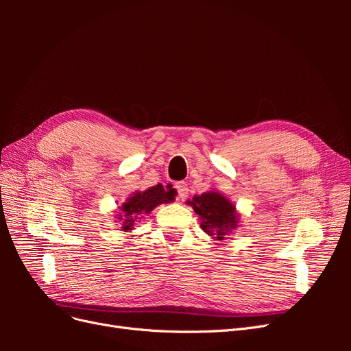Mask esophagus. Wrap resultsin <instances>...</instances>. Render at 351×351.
I'll return each instance as SVG.
<instances>
[{"label": "esophagus", "mask_w": 351, "mask_h": 351, "mask_svg": "<svg viewBox=\"0 0 351 351\" xmlns=\"http://www.w3.org/2000/svg\"><path fill=\"white\" fill-rule=\"evenodd\" d=\"M176 189H177V193H178V200H186L187 196H189V187L184 182H178L176 183Z\"/></svg>", "instance_id": "34e87169"}]
</instances>
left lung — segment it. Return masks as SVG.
<instances>
[{"label": "left lung", "instance_id": "obj_1", "mask_svg": "<svg viewBox=\"0 0 351 351\" xmlns=\"http://www.w3.org/2000/svg\"><path fill=\"white\" fill-rule=\"evenodd\" d=\"M189 205L199 215L200 228L214 239L222 240L231 230H236L239 215L236 206L217 190L193 196Z\"/></svg>", "mask_w": 351, "mask_h": 351}]
</instances>
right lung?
Instances as JSON below:
<instances>
[{"label":"right lung","mask_w":351,"mask_h":351,"mask_svg":"<svg viewBox=\"0 0 351 351\" xmlns=\"http://www.w3.org/2000/svg\"><path fill=\"white\" fill-rule=\"evenodd\" d=\"M174 196V189L165 190L162 184H156L145 190V192H136L130 197H127V200L120 206L119 217H117L121 222L123 231L127 232L133 230V226L137 219L149 214L158 205L173 202Z\"/></svg>","instance_id":"right-lung-1"}]
</instances>
